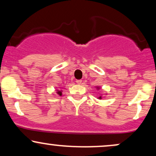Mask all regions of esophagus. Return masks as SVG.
<instances>
[{
	"instance_id": "34e87169",
	"label": "esophagus",
	"mask_w": 156,
	"mask_h": 156,
	"mask_svg": "<svg viewBox=\"0 0 156 156\" xmlns=\"http://www.w3.org/2000/svg\"><path fill=\"white\" fill-rule=\"evenodd\" d=\"M76 83H78V84H80L82 83V80H76Z\"/></svg>"
}]
</instances>
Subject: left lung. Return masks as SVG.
Segmentation results:
<instances>
[{
	"label": "left lung",
	"mask_w": 156,
	"mask_h": 156,
	"mask_svg": "<svg viewBox=\"0 0 156 156\" xmlns=\"http://www.w3.org/2000/svg\"><path fill=\"white\" fill-rule=\"evenodd\" d=\"M97 89H99L100 88H98V87H97ZM99 98V99H101V98H101V96H100L99 98Z\"/></svg>",
	"instance_id": "1"
}]
</instances>
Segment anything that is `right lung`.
<instances>
[{
  "label": "right lung",
  "mask_w": 156,
  "mask_h": 156,
  "mask_svg": "<svg viewBox=\"0 0 156 156\" xmlns=\"http://www.w3.org/2000/svg\"><path fill=\"white\" fill-rule=\"evenodd\" d=\"M57 93H58V94H59V95H62V92H61V91L58 90V92Z\"/></svg>",
  "instance_id": "right-lung-1"
}]
</instances>
